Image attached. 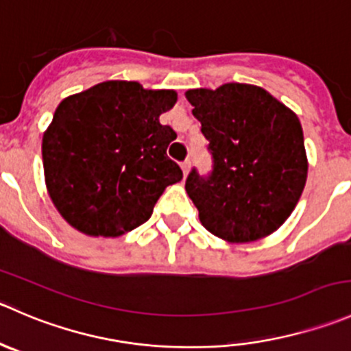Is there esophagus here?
Masks as SVG:
<instances>
[{
	"label": "esophagus",
	"mask_w": 351,
	"mask_h": 351,
	"mask_svg": "<svg viewBox=\"0 0 351 351\" xmlns=\"http://www.w3.org/2000/svg\"><path fill=\"white\" fill-rule=\"evenodd\" d=\"M182 171H183V176L189 175V171H190V161H189V159L182 162Z\"/></svg>",
	"instance_id": "obj_1"
}]
</instances>
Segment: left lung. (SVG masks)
<instances>
[{
    "mask_svg": "<svg viewBox=\"0 0 351 351\" xmlns=\"http://www.w3.org/2000/svg\"><path fill=\"white\" fill-rule=\"evenodd\" d=\"M185 96L213 156L209 175L193 168L185 182L202 226L231 243L276 231L293 213L307 182L297 114L250 84L192 89Z\"/></svg>",
    "mask_w": 351,
    "mask_h": 351,
    "instance_id": "8db88e82",
    "label": "left lung"
}]
</instances>
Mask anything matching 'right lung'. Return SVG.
<instances>
[{"label": "right lung", "instance_id": "add662e5", "mask_svg": "<svg viewBox=\"0 0 351 351\" xmlns=\"http://www.w3.org/2000/svg\"><path fill=\"white\" fill-rule=\"evenodd\" d=\"M175 90L108 80L60 103L43 137L47 193L75 230L120 237L151 217L183 173L166 156L176 134L159 117Z\"/></svg>", "mask_w": 351, "mask_h": 351}]
</instances>
